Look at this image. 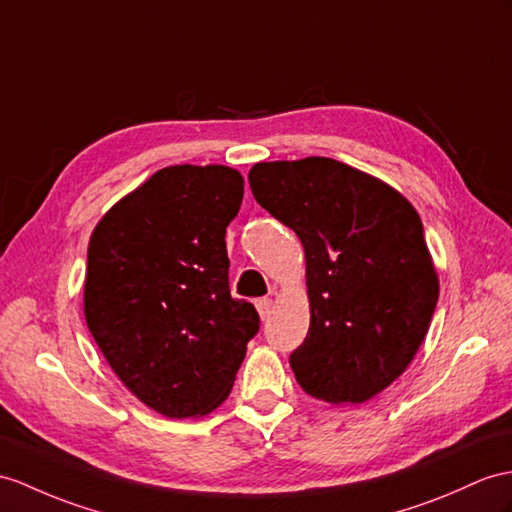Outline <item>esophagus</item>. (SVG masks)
<instances>
[{"label":"esophagus","instance_id":"1","mask_svg":"<svg viewBox=\"0 0 512 512\" xmlns=\"http://www.w3.org/2000/svg\"><path fill=\"white\" fill-rule=\"evenodd\" d=\"M256 308H258V315L263 321H267L271 317V310H273V302L269 297H260L256 302Z\"/></svg>","mask_w":512,"mask_h":512}]
</instances>
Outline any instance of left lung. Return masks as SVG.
I'll return each instance as SVG.
<instances>
[{"mask_svg": "<svg viewBox=\"0 0 512 512\" xmlns=\"http://www.w3.org/2000/svg\"><path fill=\"white\" fill-rule=\"evenodd\" d=\"M249 186L306 252L310 328L291 352L295 380L317 400H369L402 376L439 299L417 210L384 182L321 156L258 162Z\"/></svg>", "mask_w": 512, "mask_h": 512, "instance_id": "1", "label": "left lung"}]
</instances>
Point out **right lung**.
Returning <instances> with one entry per match:
<instances>
[{"instance_id":"obj_1","label":"right lung","mask_w":512,"mask_h":512,"mask_svg":"<svg viewBox=\"0 0 512 512\" xmlns=\"http://www.w3.org/2000/svg\"><path fill=\"white\" fill-rule=\"evenodd\" d=\"M239 171L173 165L112 206L89 243L84 317L119 380L156 413L206 415L232 391L260 328L230 295L226 228Z\"/></svg>"}]
</instances>
